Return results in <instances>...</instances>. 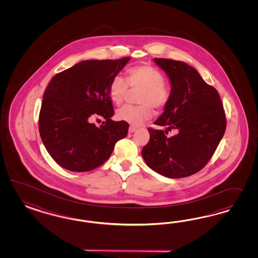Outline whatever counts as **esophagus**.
<instances>
[{
  "label": "esophagus",
  "instance_id": "34e87169",
  "mask_svg": "<svg viewBox=\"0 0 258 258\" xmlns=\"http://www.w3.org/2000/svg\"><path fill=\"white\" fill-rule=\"evenodd\" d=\"M136 128H137V127H136V126H134V125H131V126H130V127H128V133H134V132H135V131H136Z\"/></svg>",
  "mask_w": 258,
  "mask_h": 258
}]
</instances>
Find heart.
Instances as JSON below:
<instances>
[{"label": "heart", "instance_id": "obj_1", "mask_svg": "<svg viewBox=\"0 0 258 258\" xmlns=\"http://www.w3.org/2000/svg\"><path fill=\"white\" fill-rule=\"evenodd\" d=\"M139 91L137 102L139 106H124L116 111V118L131 125H139L153 115V109H164L169 102L171 90L164 81L160 71L150 65H137L125 73V79L117 75L111 78L109 84V98L115 105L124 101L128 93Z\"/></svg>", "mask_w": 258, "mask_h": 258}]
</instances>
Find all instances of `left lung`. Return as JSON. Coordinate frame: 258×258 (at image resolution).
Instances as JSON below:
<instances>
[{"mask_svg": "<svg viewBox=\"0 0 258 258\" xmlns=\"http://www.w3.org/2000/svg\"><path fill=\"white\" fill-rule=\"evenodd\" d=\"M171 82V96L142 149L146 164L171 179L184 178L203 169L210 161L226 130V115L218 91L207 84L195 68L182 61L154 58ZM176 129L177 134H166Z\"/></svg>", "mask_w": 258, "mask_h": 258, "instance_id": "left-lung-1", "label": "left lung"}]
</instances>
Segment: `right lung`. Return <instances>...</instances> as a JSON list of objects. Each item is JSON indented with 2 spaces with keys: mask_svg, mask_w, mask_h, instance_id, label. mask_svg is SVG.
Returning a JSON list of instances; mask_svg holds the SVG:
<instances>
[{
  "mask_svg": "<svg viewBox=\"0 0 258 258\" xmlns=\"http://www.w3.org/2000/svg\"><path fill=\"white\" fill-rule=\"evenodd\" d=\"M85 60L56 74L43 94L39 111L40 138L48 153L63 168L86 172L104 164L128 124L113 121L109 84L130 60ZM94 116L106 120L97 127Z\"/></svg>",
  "mask_w": 258,
  "mask_h": 258,
  "instance_id": "add662e5",
  "label": "right lung"
}]
</instances>
